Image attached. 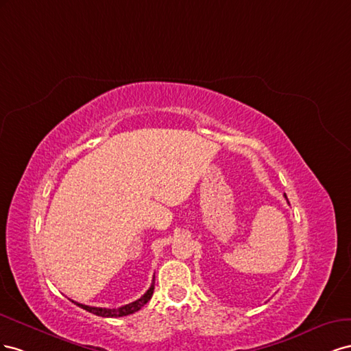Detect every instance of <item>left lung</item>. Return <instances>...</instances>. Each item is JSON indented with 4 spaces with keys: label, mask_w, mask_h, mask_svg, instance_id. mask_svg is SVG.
I'll use <instances>...</instances> for the list:
<instances>
[{
    "label": "left lung",
    "mask_w": 351,
    "mask_h": 351,
    "mask_svg": "<svg viewBox=\"0 0 351 351\" xmlns=\"http://www.w3.org/2000/svg\"><path fill=\"white\" fill-rule=\"evenodd\" d=\"M285 198H287V195H285Z\"/></svg>",
    "instance_id": "8db88e82"
}]
</instances>
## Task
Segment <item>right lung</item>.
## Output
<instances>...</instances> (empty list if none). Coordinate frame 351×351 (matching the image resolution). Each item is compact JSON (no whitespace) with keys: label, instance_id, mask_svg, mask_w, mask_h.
Returning a JSON list of instances; mask_svg holds the SVG:
<instances>
[{"label":"right lung","instance_id":"add662e5","mask_svg":"<svg viewBox=\"0 0 351 351\" xmlns=\"http://www.w3.org/2000/svg\"><path fill=\"white\" fill-rule=\"evenodd\" d=\"M153 291H154V282L152 284V287L147 289V293L141 298H138V300H135V302L129 303V304H125L122 307H117V308L91 307V306H85V304H81V303H76V302H73V303L76 306L81 307V308L86 310V312L94 313L97 316H101V317H122V316H128V315H132V313L138 312V310L141 308L144 304H147L148 300L153 297Z\"/></svg>","mask_w":351,"mask_h":351}]
</instances>
